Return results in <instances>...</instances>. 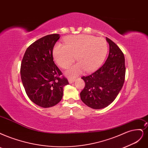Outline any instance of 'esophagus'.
<instances>
[{"label":"esophagus","mask_w":148,"mask_h":148,"mask_svg":"<svg viewBox=\"0 0 148 148\" xmlns=\"http://www.w3.org/2000/svg\"><path fill=\"white\" fill-rule=\"evenodd\" d=\"M68 81H69V84H72V83H73L75 81V79L69 78V79H68Z\"/></svg>","instance_id":"esophagus-1"}]
</instances>
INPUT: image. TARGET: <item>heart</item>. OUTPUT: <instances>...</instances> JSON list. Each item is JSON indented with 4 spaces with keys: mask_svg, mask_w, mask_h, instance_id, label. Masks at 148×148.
I'll list each match as a JSON object with an SVG mask.
<instances>
[{
    "mask_svg": "<svg viewBox=\"0 0 148 148\" xmlns=\"http://www.w3.org/2000/svg\"><path fill=\"white\" fill-rule=\"evenodd\" d=\"M107 52L108 45L104 38L79 35L69 36L65 45L57 44L53 54L56 63L63 69L68 68L76 57L78 63L70 67L66 73L69 77H74L84 70L90 73L99 68Z\"/></svg>",
    "mask_w": 148,
    "mask_h": 148,
    "instance_id": "obj_1",
    "label": "heart"
}]
</instances>
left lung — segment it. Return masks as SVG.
<instances>
[{
    "label": "left lung",
    "instance_id": "obj_1",
    "mask_svg": "<svg viewBox=\"0 0 148 148\" xmlns=\"http://www.w3.org/2000/svg\"><path fill=\"white\" fill-rule=\"evenodd\" d=\"M109 45V54L105 63L92 74L82 77L85 86L80 93L81 100L87 106L101 109L116 99L123 86L125 74V58L121 49L106 38Z\"/></svg>",
    "mask_w": 148,
    "mask_h": 148
}]
</instances>
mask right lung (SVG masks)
Listing matches in <instances>:
<instances>
[{"label": "right lung", "mask_w": 148, "mask_h": 148, "mask_svg": "<svg viewBox=\"0 0 148 148\" xmlns=\"http://www.w3.org/2000/svg\"><path fill=\"white\" fill-rule=\"evenodd\" d=\"M59 34L36 40L27 49L21 66V77L26 94L37 106L49 108L62 100L63 87L69 84L53 58Z\"/></svg>", "instance_id": "1"}]
</instances>
